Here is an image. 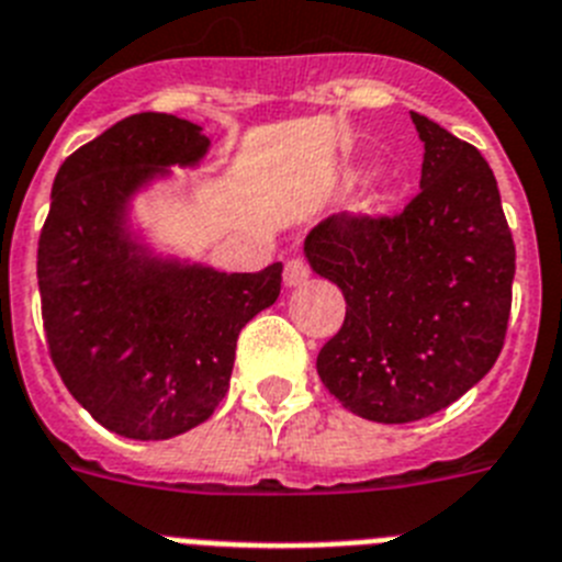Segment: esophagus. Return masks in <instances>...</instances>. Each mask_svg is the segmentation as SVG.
Returning a JSON list of instances; mask_svg holds the SVG:
<instances>
[{
  "mask_svg": "<svg viewBox=\"0 0 562 562\" xmlns=\"http://www.w3.org/2000/svg\"><path fill=\"white\" fill-rule=\"evenodd\" d=\"M308 277H311V271H308V266H305V262L288 260V266H285V285L288 288L305 285V282H308Z\"/></svg>",
  "mask_w": 562,
  "mask_h": 562,
  "instance_id": "esophagus-1",
  "label": "esophagus"
}]
</instances>
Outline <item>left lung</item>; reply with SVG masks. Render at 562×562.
I'll list each match as a JSON object with an SVG mask.
<instances>
[{
  "label": "left lung",
  "mask_w": 562,
  "mask_h": 562,
  "mask_svg": "<svg viewBox=\"0 0 562 562\" xmlns=\"http://www.w3.org/2000/svg\"><path fill=\"white\" fill-rule=\"evenodd\" d=\"M422 192L396 217L334 214L305 237L314 274L348 311L319 350L330 396L379 424L427 418L475 387L504 348L515 243L497 180L475 146L409 112Z\"/></svg>",
  "instance_id": "8db88e82"
}]
</instances>
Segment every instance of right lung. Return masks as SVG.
Segmentation results:
<instances>
[{"mask_svg": "<svg viewBox=\"0 0 562 562\" xmlns=\"http://www.w3.org/2000/svg\"><path fill=\"white\" fill-rule=\"evenodd\" d=\"M206 130L138 112L61 164L38 237V294L61 382L101 427L166 441L226 396L237 336L280 296L282 262L228 274L153 243L140 194L198 169Z\"/></svg>", "mask_w": 562, "mask_h": 562, "instance_id": "right-lung-1", "label": "right lung"}]
</instances>
